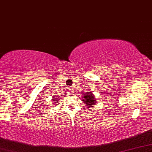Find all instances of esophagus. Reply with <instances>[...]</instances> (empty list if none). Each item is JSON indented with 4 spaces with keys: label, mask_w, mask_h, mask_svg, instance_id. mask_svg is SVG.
<instances>
[{
    "label": "esophagus",
    "mask_w": 152,
    "mask_h": 152,
    "mask_svg": "<svg viewBox=\"0 0 152 152\" xmlns=\"http://www.w3.org/2000/svg\"><path fill=\"white\" fill-rule=\"evenodd\" d=\"M71 91H72V90H71ZM71 91H70V92H71Z\"/></svg>",
    "instance_id": "1"
}]
</instances>
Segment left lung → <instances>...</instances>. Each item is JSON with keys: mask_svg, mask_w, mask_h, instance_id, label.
I'll list each match as a JSON object with an SVG mask.
<instances>
[{"mask_svg": "<svg viewBox=\"0 0 152 152\" xmlns=\"http://www.w3.org/2000/svg\"><path fill=\"white\" fill-rule=\"evenodd\" d=\"M82 101L86 104V105L88 108H92L96 104L97 101L96 99V97L92 92H86L83 95V97H82Z\"/></svg>", "mask_w": 152, "mask_h": 152, "instance_id": "left-lung-1", "label": "left lung"}]
</instances>
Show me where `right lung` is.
<instances>
[{"mask_svg": "<svg viewBox=\"0 0 152 152\" xmlns=\"http://www.w3.org/2000/svg\"><path fill=\"white\" fill-rule=\"evenodd\" d=\"M53 96H54V97H53V99H52V101H53V105H57V104H58V96H57V94H53ZM53 105H52V106H53Z\"/></svg>", "mask_w": 152, "mask_h": 152, "instance_id": "add662e5", "label": "right lung"}]
</instances>
